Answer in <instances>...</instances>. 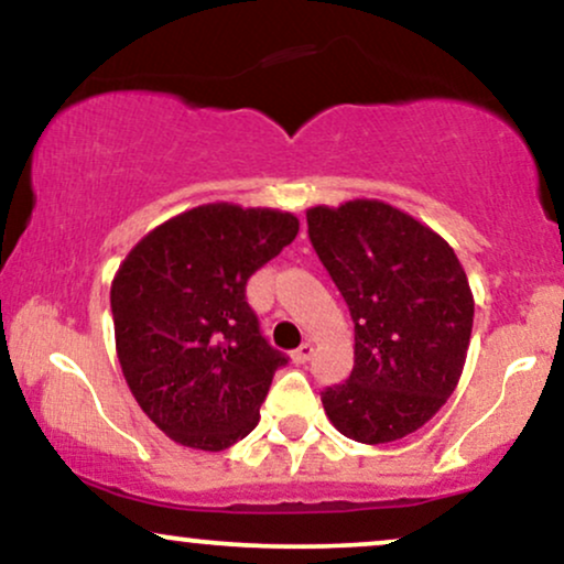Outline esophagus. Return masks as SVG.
Segmentation results:
<instances>
[{
    "label": "esophagus",
    "instance_id": "34e87169",
    "mask_svg": "<svg viewBox=\"0 0 564 564\" xmlns=\"http://www.w3.org/2000/svg\"><path fill=\"white\" fill-rule=\"evenodd\" d=\"M313 352H315L313 345H310V341H304V345H300V347L294 349V352H291V360L302 366V364H307L310 358H313Z\"/></svg>",
    "mask_w": 564,
    "mask_h": 564
}]
</instances>
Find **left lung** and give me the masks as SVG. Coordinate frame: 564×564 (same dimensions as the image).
Wrapping results in <instances>:
<instances>
[{"label": "left lung", "instance_id": "1", "mask_svg": "<svg viewBox=\"0 0 564 564\" xmlns=\"http://www.w3.org/2000/svg\"><path fill=\"white\" fill-rule=\"evenodd\" d=\"M307 228L355 323L352 373L321 394L328 422L366 445L422 430L467 364L475 296L456 251L377 198L310 206Z\"/></svg>", "mask_w": 564, "mask_h": 564}]
</instances>
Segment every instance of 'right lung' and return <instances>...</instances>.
<instances>
[{
	"instance_id": "1",
	"label": "right lung",
	"mask_w": 564,
	"mask_h": 564,
	"mask_svg": "<svg viewBox=\"0 0 564 564\" xmlns=\"http://www.w3.org/2000/svg\"><path fill=\"white\" fill-rule=\"evenodd\" d=\"M300 232L291 212L217 200L142 236L111 283L116 355L148 419L174 443L225 451L260 422L273 373L246 281Z\"/></svg>"
}]
</instances>
